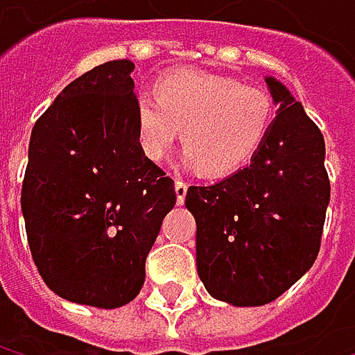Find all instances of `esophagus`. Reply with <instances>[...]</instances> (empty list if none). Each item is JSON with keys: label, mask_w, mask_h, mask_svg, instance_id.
Instances as JSON below:
<instances>
[{"label": "esophagus", "mask_w": 355, "mask_h": 355, "mask_svg": "<svg viewBox=\"0 0 355 355\" xmlns=\"http://www.w3.org/2000/svg\"><path fill=\"white\" fill-rule=\"evenodd\" d=\"M187 187H189V184H187V182H184L182 178H177V180H175V191H177V201H178V203H182V201H184V195H187Z\"/></svg>", "instance_id": "34e87169"}]
</instances>
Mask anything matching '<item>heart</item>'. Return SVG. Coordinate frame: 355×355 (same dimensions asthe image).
<instances>
[{"mask_svg": "<svg viewBox=\"0 0 355 355\" xmlns=\"http://www.w3.org/2000/svg\"><path fill=\"white\" fill-rule=\"evenodd\" d=\"M275 119L269 90L195 69L164 73L154 96L135 101V129L144 154L162 162L182 129L184 158L209 175L243 168L265 144Z\"/></svg>", "mask_w": 355, "mask_h": 355, "instance_id": "b5f03b06", "label": "heart"}]
</instances>
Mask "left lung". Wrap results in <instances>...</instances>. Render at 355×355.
<instances>
[{
	"label": "left lung",
	"instance_id": "1",
	"mask_svg": "<svg viewBox=\"0 0 355 355\" xmlns=\"http://www.w3.org/2000/svg\"><path fill=\"white\" fill-rule=\"evenodd\" d=\"M267 86L279 112L250 164L184 197L199 277L234 306L275 300L313 267L331 197L320 129L277 80Z\"/></svg>",
	"mask_w": 355,
	"mask_h": 355
}]
</instances>
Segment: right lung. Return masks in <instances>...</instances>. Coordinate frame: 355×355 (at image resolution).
I'll return each mask as SVG.
<instances>
[{
	"label": "right lung",
	"instance_id": "1",
	"mask_svg": "<svg viewBox=\"0 0 355 355\" xmlns=\"http://www.w3.org/2000/svg\"><path fill=\"white\" fill-rule=\"evenodd\" d=\"M133 63L76 78L33 127L22 182L31 252L44 284L78 304L116 309L146 279V259L177 203L175 180L141 150Z\"/></svg>",
	"mask_w": 355,
	"mask_h": 355
}]
</instances>
